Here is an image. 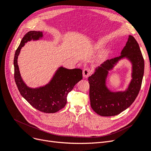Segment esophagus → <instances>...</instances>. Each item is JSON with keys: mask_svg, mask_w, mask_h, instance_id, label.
I'll return each instance as SVG.
<instances>
[{"mask_svg": "<svg viewBox=\"0 0 151 151\" xmlns=\"http://www.w3.org/2000/svg\"><path fill=\"white\" fill-rule=\"evenodd\" d=\"M83 77L84 78H88V77L90 76L91 74V70L90 68H86L83 70Z\"/></svg>", "mask_w": 151, "mask_h": 151, "instance_id": "34e87169", "label": "esophagus"}]
</instances>
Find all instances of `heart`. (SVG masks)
I'll return each instance as SVG.
<instances>
[{"label":"heart","instance_id":"b5f03b06","mask_svg":"<svg viewBox=\"0 0 151 151\" xmlns=\"http://www.w3.org/2000/svg\"><path fill=\"white\" fill-rule=\"evenodd\" d=\"M103 57H104V56H103V55L101 56V57H100V58H99V60H102V59L103 58Z\"/></svg>","mask_w":151,"mask_h":151}]
</instances>
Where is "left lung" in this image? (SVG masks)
Listing matches in <instances>:
<instances>
[{"instance_id": "obj_1", "label": "left lung", "mask_w": 151, "mask_h": 151, "mask_svg": "<svg viewBox=\"0 0 151 151\" xmlns=\"http://www.w3.org/2000/svg\"><path fill=\"white\" fill-rule=\"evenodd\" d=\"M123 58L132 63V79L128 89L122 92H111L106 86L108 71ZM144 72V60L139 45L133 36H129L121 55L107 60L89 77L91 106L103 116H115L125 110L134 103L140 91Z\"/></svg>"}]
</instances>
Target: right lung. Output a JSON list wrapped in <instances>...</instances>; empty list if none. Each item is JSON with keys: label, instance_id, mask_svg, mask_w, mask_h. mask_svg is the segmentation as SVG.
Instances as JSON below:
<instances>
[{"label": "right lung", "instance_id": "add662e5", "mask_svg": "<svg viewBox=\"0 0 151 151\" xmlns=\"http://www.w3.org/2000/svg\"><path fill=\"white\" fill-rule=\"evenodd\" d=\"M42 37V31H31L22 38L14 58V79L20 94L32 106L42 112L53 113L65 106L68 94L83 79V70L80 68L67 69L60 67L46 86L35 89L27 86L21 78L17 65V58L21 48L26 43L31 40H38Z\"/></svg>", "mask_w": 151, "mask_h": 151}]
</instances>
